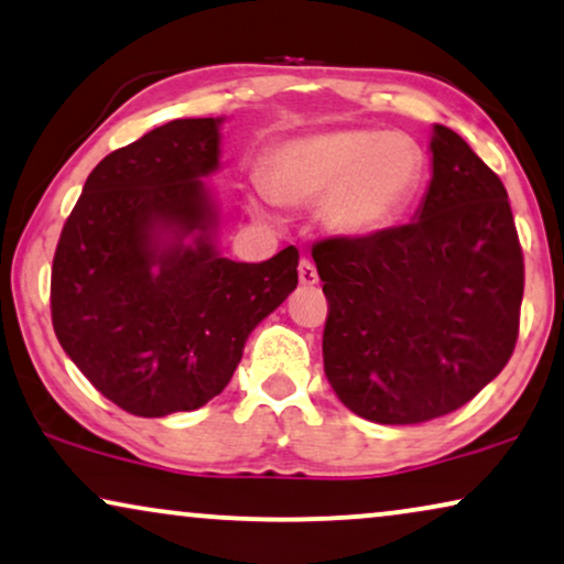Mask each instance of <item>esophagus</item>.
Masks as SVG:
<instances>
[{
	"label": "esophagus",
	"mask_w": 564,
	"mask_h": 564,
	"mask_svg": "<svg viewBox=\"0 0 564 564\" xmlns=\"http://www.w3.org/2000/svg\"><path fill=\"white\" fill-rule=\"evenodd\" d=\"M299 281H302V286H314V283H319V273L317 268H314L312 260H302L299 262Z\"/></svg>",
	"instance_id": "1"
}]
</instances>
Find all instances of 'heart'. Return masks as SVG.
Returning a JSON list of instances; mask_svg holds the SVG:
<instances>
[{"label":"heart","mask_w":564,"mask_h":564,"mask_svg":"<svg viewBox=\"0 0 564 564\" xmlns=\"http://www.w3.org/2000/svg\"><path fill=\"white\" fill-rule=\"evenodd\" d=\"M423 149L408 133L335 129L270 149L254 212L312 206L337 237H371L404 212L423 177Z\"/></svg>","instance_id":"1"}]
</instances>
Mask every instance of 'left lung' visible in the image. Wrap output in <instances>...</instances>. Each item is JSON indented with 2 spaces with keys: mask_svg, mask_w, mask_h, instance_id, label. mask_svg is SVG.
Segmentation results:
<instances>
[{
  "mask_svg": "<svg viewBox=\"0 0 564 564\" xmlns=\"http://www.w3.org/2000/svg\"><path fill=\"white\" fill-rule=\"evenodd\" d=\"M415 221L312 247L327 381L381 425L448 415L498 377L521 322L523 252L506 185L446 126Z\"/></svg>",
  "mask_w": 564,
  "mask_h": 564,
  "instance_id": "obj_1",
  "label": "left lung"
}]
</instances>
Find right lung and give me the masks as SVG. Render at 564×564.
<instances>
[{"instance_id": "obj_1", "label": "right lung", "mask_w": 564, "mask_h": 564, "mask_svg": "<svg viewBox=\"0 0 564 564\" xmlns=\"http://www.w3.org/2000/svg\"><path fill=\"white\" fill-rule=\"evenodd\" d=\"M219 123L170 120L110 152L58 237L54 333L97 392L131 415L198 410L221 394L247 337L299 283L294 245L265 262L214 250L200 177L219 167Z\"/></svg>"}]
</instances>
